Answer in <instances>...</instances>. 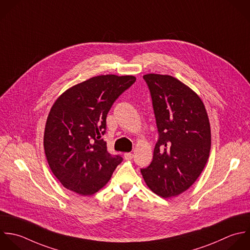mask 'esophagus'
Wrapping results in <instances>:
<instances>
[{
    "label": "esophagus",
    "instance_id": "esophagus-1",
    "mask_svg": "<svg viewBox=\"0 0 250 250\" xmlns=\"http://www.w3.org/2000/svg\"><path fill=\"white\" fill-rule=\"evenodd\" d=\"M124 157H125V159L126 161H129V160H131L133 158V154H131V153H125Z\"/></svg>",
    "mask_w": 250,
    "mask_h": 250
}]
</instances>
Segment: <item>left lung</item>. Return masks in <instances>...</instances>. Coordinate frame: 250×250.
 <instances>
[{
    "mask_svg": "<svg viewBox=\"0 0 250 250\" xmlns=\"http://www.w3.org/2000/svg\"><path fill=\"white\" fill-rule=\"evenodd\" d=\"M143 79L151 93L159 139L152 163L141 173L154 193L175 197L195 183L207 165L209 120L199 95L179 80L159 74Z\"/></svg>",
    "mask_w": 250,
    "mask_h": 250,
    "instance_id": "8db88e82",
    "label": "left lung"
}]
</instances>
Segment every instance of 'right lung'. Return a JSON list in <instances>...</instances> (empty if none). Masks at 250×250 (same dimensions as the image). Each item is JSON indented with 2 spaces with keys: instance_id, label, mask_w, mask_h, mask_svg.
I'll return each instance as SVG.
<instances>
[{
  "instance_id": "right-lung-1",
  "label": "right lung",
  "mask_w": 250,
  "mask_h": 250,
  "mask_svg": "<svg viewBox=\"0 0 250 250\" xmlns=\"http://www.w3.org/2000/svg\"><path fill=\"white\" fill-rule=\"evenodd\" d=\"M136 78L101 75L63 92L52 105L44 128L43 148L48 166L68 190L89 196L106 185L123 162L100 139L114 102Z\"/></svg>"
}]
</instances>
